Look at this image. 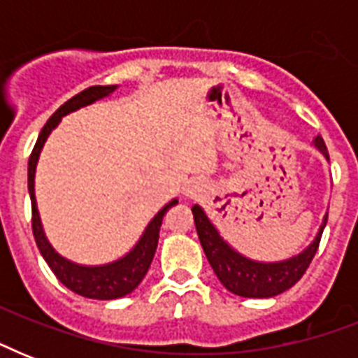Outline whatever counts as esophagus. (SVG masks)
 Wrapping results in <instances>:
<instances>
[{"label":"esophagus","mask_w":358,"mask_h":358,"mask_svg":"<svg viewBox=\"0 0 358 358\" xmlns=\"http://www.w3.org/2000/svg\"><path fill=\"white\" fill-rule=\"evenodd\" d=\"M202 187H204V184H202L201 180H193V182H191V184L187 185V189H185V195H187V196H195L196 193H199V191L202 189Z\"/></svg>","instance_id":"esophagus-1"}]
</instances>
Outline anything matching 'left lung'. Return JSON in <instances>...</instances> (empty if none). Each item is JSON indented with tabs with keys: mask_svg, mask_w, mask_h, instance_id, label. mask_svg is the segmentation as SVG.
I'll list each match as a JSON object with an SVG mask.
<instances>
[{
	"mask_svg": "<svg viewBox=\"0 0 358 358\" xmlns=\"http://www.w3.org/2000/svg\"><path fill=\"white\" fill-rule=\"evenodd\" d=\"M314 145L329 159L327 146L320 135L314 139ZM191 212L195 217L196 234L201 239L204 255L221 284L232 294L241 295V297H255V299H266V297L282 294L305 275L320 247L323 229L327 224V215H325L316 239L294 258L282 262H255L239 255L238 250L232 249L221 238L217 229L213 227L199 204L191 208Z\"/></svg>",
	"mask_w": 358,
	"mask_h": 358,
	"instance_id": "8db88e82",
	"label": "left lung"
}]
</instances>
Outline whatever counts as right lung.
Segmentation results:
<instances>
[{"label": "right lung", "mask_w": 358, "mask_h": 358, "mask_svg": "<svg viewBox=\"0 0 358 358\" xmlns=\"http://www.w3.org/2000/svg\"><path fill=\"white\" fill-rule=\"evenodd\" d=\"M117 89V85H94L89 87L85 91H81L80 94H76L64 102L55 113L48 119L44 124L41 135L35 143V148L31 152L29 156V165H27V187H29V196H31V227H33V236H35L36 247L41 250V255L44 256V260L50 266L55 277L72 289L74 294L89 297V299H117V297H124V295L131 294L139 282L145 278L146 271L152 264V258L156 255L157 239H159V227H162L163 215L167 212L169 208L178 204L176 199L167 202L159 212L154 215L148 227L145 229L141 239L137 241L134 249L129 250L128 255L120 258L117 262L106 264V266H80L74 262L66 260L61 255H57L53 247L48 243L44 230H42L41 217H38V210H36V201H35V169L38 156L44 143H46L48 135L52 134V129L61 122L64 115H69L70 111L76 109L85 108L89 103L96 102L100 98L109 96L111 92Z\"/></svg>", "instance_id": "add662e5"}]
</instances>
